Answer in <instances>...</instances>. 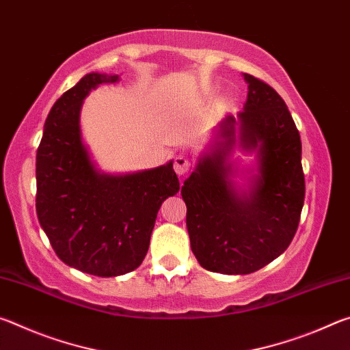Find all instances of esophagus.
Segmentation results:
<instances>
[{
    "label": "esophagus",
    "mask_w": 350,
    "mask_h": 350,
    "mask_svg": "<svg viewBox=\"0 0 350 350\" xmlns=\"http://www.w3.org/2000/svg\"><path fill=\"white\" fill-rule=\"evenodd\" d=\"M189 168H191V163H189V161L187 157H183V156H177L176 157V161H174V171L179 176H183V174H187L188 171H189Z\"/></svg>",
    "instance_id": "1"
}]
</instances>
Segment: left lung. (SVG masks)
<instances>
[{
	"instance_id": "1",
	"label": "left lung",
	"mask_w": 350,
	"mask_h": 350,
	"mask_svg": "<svg viewBox=\"0 0 350 350\" xmlns=\"http://www.w3.org/2000/svg\"><path fill=\"white\" fill-rule=\"evenodd\" d=\"M244 80V109L215 128V142L180 189L194 256L224 275L253 273L286 252L306 193L301 139L288 108L267 83L250 74ZM236 146L257 152V173L247 176V189L232 179L239 174L231 161Z\"/></svg>"
}]
</instances>
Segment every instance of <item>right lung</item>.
Masks as SVG:
<instances>
[{
  "label": "right lung",
  "mask_w": 350,
  "mask_h": 350,
  "mask_svg": "<svg viewBox=\"0 0 350 350\" xmlns=\"http://www.w3.org/2000/svg\"><path fill=\"white\" fill-rule=\"evenodd\" d=\"M116 74H86L52 106L37 150V215L69 267L111 278L145 259L162 202L179 191L173 161L126 174L102 173L83 144V100Z\"/></svg>",
  "instance_id": "right-lung-1"
}]
</instances>
